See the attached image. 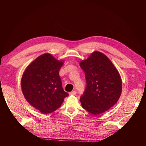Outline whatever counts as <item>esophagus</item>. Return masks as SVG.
Masks as SVG:
<instances>
[{
  "label": "esophagus",
  "instance_id": "obj_1",
  "mask_svg": "<svg viewBox=\"0 0 146 146\" xmlns=\"http://www.w3.org/2000/svg\"><path fill=\"white\" fill-rule=\"evenodd\" d=\"M69 94L70 96H72V95H76V91H71V92H70L69 93Z\"/></svg>",
  "mask_w": 146,
  "mask_h": 146
}]
</instances>
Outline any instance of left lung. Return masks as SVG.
Instances as JSON below:
<instances>
[{
  "instance_id": "obj_1",
  "label": "left lung",
  "mask_w": 146,
  "mask_h": 146,
  "mask_svg": "<svg viewBox=\"0 0 146 146\" xmlns=\"http://www.w3.org/2000/svg\"><path fill=\"white\" fill-rule=\"evenodd\" d=\"M80 66L85 74L86 87L80 98L82 107L98 115L115 105L122 92V80L108 57L98 51L92 52Z\"/></svg>"
}]
</instances>
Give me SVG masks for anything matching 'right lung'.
Instances as JSON below:
<instances>
[{"label":"right lung","mask_w":146,"mask_h":146,"mask_svg":"<svg viewBox=\"0 0 146 146\" xmlns=\"http://www.w3.org/2000/svg\"><path fill=\"white\" fill-rule=\"evenodd\" d=\"M63 65V61L44 54L27 66L22 77L21 88L24 98L43 114L55 111L69 96L63 89L59 76Z\"/></svg>","instance_id":"1"}]
</instances>
